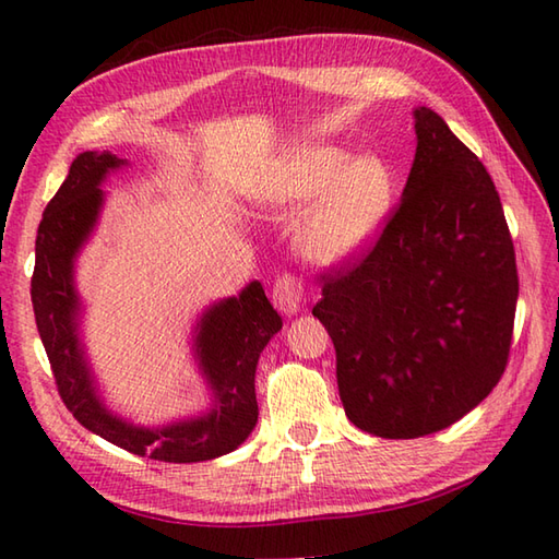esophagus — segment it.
Masks as SVG:
<instances>
[{
	"label": "esophagus",
	"mask_w": 559,
	"mask_h": 559,
	"mask_svg": "<svg viewBox=\"0 0 559 559\" xmlns=\"http://www.w3.org/2000/svg\"><path fill=\"white\" fill-rule=\"evenodd\" d=\"M305 302V286L295 273H283L273 283V305L278 307L281 312L293 314L298 312Z\"/></svg>",
	"instance_id": "34e87169"
}]
</instances>
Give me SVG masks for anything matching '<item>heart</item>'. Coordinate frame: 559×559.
Listing matches in <instances>:
<instances>
[{
    "mask_svg": "<svg viewBox=\"0 0 559 559\" xmlns=\"http://www.w3.org/2000/svg\"><path fill=\"white\" fill-rule=\"evenodd\" d=\"M261 197L278 209H300L317 199L298 240L307 259L334 266L372 242L391 206L394 180L377 156L346 160L338 148L307 146L281 163Z\"/></svg>",
    "mask_w": 559,
    "mask_h": 559,
    "instance_id": "heart-1",
    "label": "heart"
}]
</instances>
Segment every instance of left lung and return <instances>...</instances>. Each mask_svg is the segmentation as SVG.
Segmentation results:
<instances>
[{
  "instance_id": "1",
  "label": "left lung",
  "mask_w": 559,
  "mask_h": 559,
  "mask_svg": "<svg viewBox=\"0 0 559 559\" xmlns=\"http://www.w3.org/2000/svg\"><path fill=\"white\" fill-rule=\"evenodd\" d=\"M399 204L358 257L329 266L312 314L336 348L360 430L413 439L454 425L504 374L519 273L492 177L430 108Z\"/></svg>"
}]
</instances>
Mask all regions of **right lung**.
<instances>
[{"label":"right lung","mask_w":559,"mask_h":559,"mask_svg":"<svg viewBox=\"0 0 559 559\" xmlns=\"http://www.w3.org/2000/svg\"><path fill=\"white\" fill-rule=\"evenodd\" d=\"M122 163L110 151L81 153L47 204L35 237L31 278L35 324L59 396L86 430L136 456L165 463L216 459L240 447L254 430L259 415L254 394L257 360L283 322L266 300L261 283H249L240 298L213 305L197 326V355L216 394V408L204 418L175 423L160 430H144L112 418L96 399L79 346V298L71 269L79 247L96 225L103 204V177Z\"/></svg>","instance_id":"add662e5"}]
</instances>
